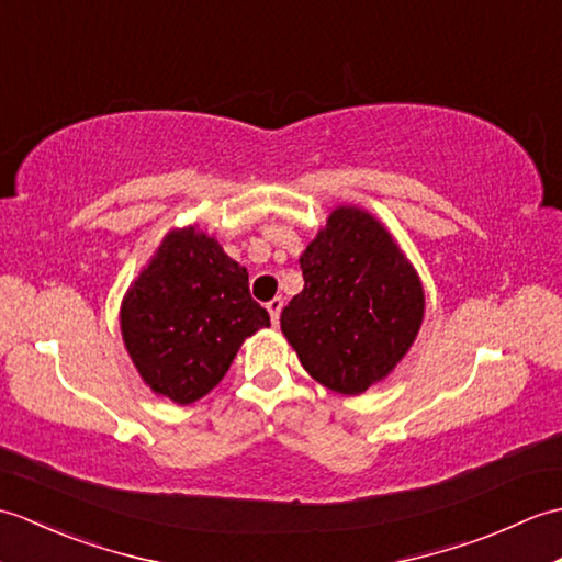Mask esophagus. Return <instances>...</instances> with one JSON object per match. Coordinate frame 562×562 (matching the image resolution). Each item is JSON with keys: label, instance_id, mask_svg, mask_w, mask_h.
<instances>
[{"label": "esophagus", "instance_id": "esophagus-1", "mask_svg": "<svg viewBox=\"0 0 562 562\" xmlns=\"http://www.w3.org/2000/svg\"><path fill=\"white\" fill-rule=\"evenodd\" d=\"M282 296H274V300H270L268 304H266V308H268V314H270V318H272V324H278L280 321V312H282Z\"/></svg>", "mask_w": 562, "mask_h": 562}]
</instances>
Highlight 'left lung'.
Returning a JSON list of instances; mask_svg holds the SVG:
<instances>
[{
	"label": "left lung",
	"instance_id": "8db88e82",
	"mask_svg": "<svg viewBox=\"0 0 562 562\" xmlns=\"http://www.w3.org/2000/svg\"><path fill=\"white\" fill-rule=\"evenodd\" d=\"M300 266L304 290L282 308L284 338L318 384L360 396L411 350L425 314L420 278L360 207L333 210Z\"/></svg>",
	"mask_w": 562,
	"mask_h": 562
}]
</instances>
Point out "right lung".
Masks as SVG:
<instances>
[{
    "instance_id": "1",
    "label": "right lung",
    "mask_w": 562,
    "mask_h": 562,
    "mask_svg": "<svg viewBox=\"0 0 562 562\" xmlns=\"http://www.w3.org/2000/svg\"><path fill=\"white\" fill-rule=\"evenodd\" d=\"M270 316L248 272L195 226L173 229L130 284L121 308L125 348L145 384L178 405L195 403Z\"/></svg>"
}]
</instances>
